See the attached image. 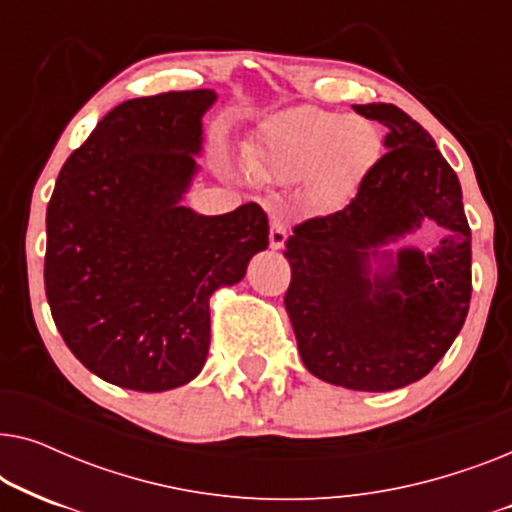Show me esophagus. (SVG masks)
I'll list each match as a JSON object with an SVG mask.
<instances>
[{
	"instance_id": "1",
	"label": "esophagus",
	"mask_w": 512,
	"mask_h": 512,
	"mask_svg": "<svg viewBox=\"0 0 512 512\" xmlns=\"http://www.w3.org/2000/svg\"><path fill=\"white\" fill-rule=\"evenodd\" d=\"M286 237H289V233H286V223L279 214H270V247L272 249H282Z\"/></svg>"
}]
</instances>
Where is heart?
Segmentation results:
<instances>
[{
	"label": "heart",
	"instance_id": "obj_1",
	"mask_svg": "<svg viewBox=\"0 0 512 512\" xmlns=\"http://www.w3.org/2000/svg\"><path fill=\"white\" fill-rule=\"evenodd\" d=\"M382 137L366 118L305 107L279 118L251 153L258 177L296 181L312 174L321 198L352 193L380 158Z\"/></svg>",
	"mask_w": 512,
	"mask_h": 512
}]
</instances>
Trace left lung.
<instances>
[{"mask_svg":"<svg viewBox=\"0 0 512 512\" xmlns=\"http://www.w3.org/2000/svg\"><path fill=\"white\" fill-rule=\"evenodd\" d=\"M354 109L387 125L389 151L349 205L293 226L284 307L314 377L354 391H394L422 380L464 326L471 228L457 172L429 132L394 104ZM429 218L448 230L431 255L402 250L389 273L369 272L377 246Z\"/></svg>","mask_w":512,"mask_h":512,"instance_id":"left-lung-1","label":"left lung"}]
</instances>
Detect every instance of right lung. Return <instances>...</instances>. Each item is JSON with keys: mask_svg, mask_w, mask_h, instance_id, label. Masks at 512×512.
<instances>
[{"mask_svg": "<svg viewBox=\"0 0 512 512\" xmlns=\"http://www.w3.org/2000/svg\"><path fill=\"white\" fill-rule=\"evenodd\" d=\"M214 90L111 109L58 174L46 209L44 286L72 354L104 382L167 391L209 352V296L268 247L256 202L221 216L181 205Z\"/></svg>", "mask_w": 512, "mask_h": 512, "instance_id": "1", "label": "right lung"}]
</instances>
